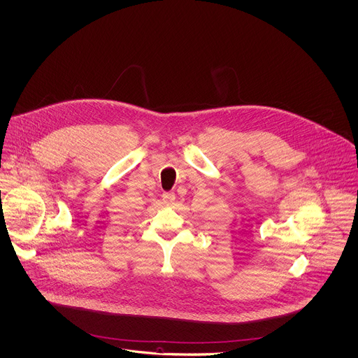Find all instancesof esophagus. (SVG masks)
<instances>
[{
    "label": "esophagus",
    "instance_id": "esophagus-1",
    "mask_svg": "<svg viewBox=\"0 0 358 358\" xmlns=\"http://www.w3.org/2000/svg\"><path fill=\"white\" fill-rule=\"evenodd\" d=\"M162 198H163V201H164L166 205H173L174 201H176V194H174V192H164V194L162 195Z\"/></svg>",
    "mask_w": 358,
    "mask_h": 358
}]
</instances>
